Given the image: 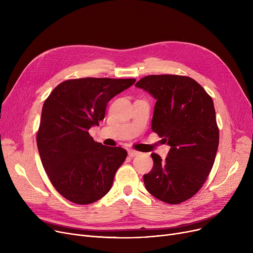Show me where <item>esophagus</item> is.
I'll list each match as a JSON object with an SVG mask.
<instances>
[{
    "label": "esophagus",
    "instance_id": "obj_1",
    "mask_svg": "<svg viewBox=\"0 0 253 253\" xmlns=\"http://www.w3.org/2000/svg\"><path fill=\"white\" fill-rule=\"evenodd\" d=\"M139 154H140L139 152L134 151V150H129V151H128V155H129V157H131V158H133V157H135V156H138Z\"/></svg>",
    "mask_w": 253,
    "mask_h": 253
}]
</instances>
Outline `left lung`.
Instances as JSON below:
<instances>
[{
	"label": "left lung",
	"instance_id": "left-lung-1",
	"mask_svg": "<svg viewBox=\"0 0 253 253\" xmlns=\"http://www.w3.org/2000/svg\"><path fill=\"white\" fill-rule=\"evenodd\" d=\"M135 86L156 98L152 130L171 147L165 160L151 155L145 188L165 203H182L202 188L214 164L219 130L213 100L187 76L151 75Z\"/></svg>",
	"mask_w": 253,
	"mask_h": 253
}]
</instances>
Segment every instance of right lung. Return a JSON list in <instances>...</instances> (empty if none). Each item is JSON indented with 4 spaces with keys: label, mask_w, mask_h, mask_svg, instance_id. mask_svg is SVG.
<instances>
[{
    "label": "right lung",
    "mask_w": 253,
    "mask_h": 253,
    "mask_svg": "<svg viewBox=\"0 0 253 253\" xmlns=\"http://www.w3.org/2000/svg\"><path fill=\"white\" fill-rule=\"evenodd\" d=\"M135 81L71 79L57 85L45 100L37 132L38 150L53 187L69 201L87 205L111 190L127 151L94 141L89 129L104 119L108 102Z\"/></svg>",
    "instance_id": "1"
}]
</instances>
